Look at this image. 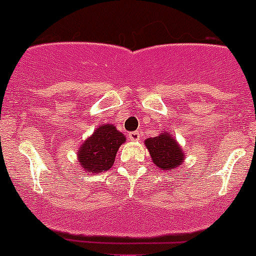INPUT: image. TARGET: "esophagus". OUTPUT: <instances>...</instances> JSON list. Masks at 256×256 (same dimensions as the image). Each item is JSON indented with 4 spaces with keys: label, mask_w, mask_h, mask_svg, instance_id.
Wrapping results in <instances>:
<instances>
[{
    "label": "esophagus",
    "mask_w": 256,
    "mask_h": 256,
    "mask_svg": "<svg viewBox=\"0 0 256 256\" xmlns=\"http://www.w3.org/2000/svg\"><path fill=\"white\" fill-rule=\"evenodd\" d=\"M128 138H130V140H132V142H137V140H140V132H130V134H128Z\"/></svg>",
    "instance_id": "1"
}]
</instances>
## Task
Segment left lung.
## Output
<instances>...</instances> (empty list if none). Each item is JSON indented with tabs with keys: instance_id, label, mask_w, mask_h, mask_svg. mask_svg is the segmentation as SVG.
<instances>
[{
	"instance_id": "obj_1",
	"label": "left lung",
	"mask_w": 256,
	"mask_h": 256,
	"mask_svg": "<svg viewBox=\"0 0 256 256\" xmlns=\"http://www.w3.org/2000/svg\"><path fill=\"white\" fill-rule=\"evenodd\" d=\"M144 146L148 150L152 162L160 170L168 172L179 168L186 156L176 140V137L170 134V132H162L156 137L147 138L144 140Z\"/></svg>"
}]
</instances>
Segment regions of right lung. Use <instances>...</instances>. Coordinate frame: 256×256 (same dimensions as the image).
I'll use <instances>...</instances> for the list:
<instances>
[{"mask_svg": "<svg viewBox=\"0 0 256 256\" xmlns=\"http://www.w3.org/2000/svg\"><path fill=\"white\" fill-rule=\"evenodd\" d=\"M126 140V136L112 124L98 126L77 151V160L82 170L88 174H99L112 168L116 152Z\"/></svg>", "mask_w": 256, "mask_h": 256, "instance_id": "right-lung-1", "label": "right lung"}]
</instances>
